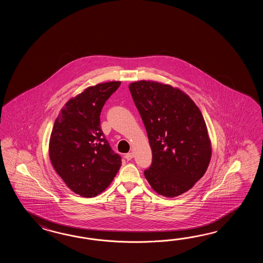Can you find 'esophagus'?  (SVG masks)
<instances>
[{"mask_svg": "<svg viewBox=\"0 0 263 263\" xmlns=\"http://www.w3.org/2000/svg\"><path fill=\"white\" fill-rule=\"evenodd\" d=\"M125 158H126V160H127V161H130V160L134 158V153H133V152L127 153V154L125 155Z\"/></svg>", "mask_w": 263, "mask_h": 263, "instance_id": "esophagus-1", "label": "esophagus"}]
</instances>
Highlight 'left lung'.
<instances>
[{
  "label": "left lung",
  "instance_id": "left-lung-1",
  "mask_svg": "<svg viewBox=\"0 0 263 263\" xmlns=\"http://www.w3.org/2000/svg\"><path fill=\"white\" fill-rule=\"evenodd\" d=\"M129 88L152 151L145 179L166 197L190 190L206 172L212 157L200 110L189 96L168 84L139 81Z\"/></svg>",
  "mask_w": 263,
  "mask_h": 263
}]
</instances>
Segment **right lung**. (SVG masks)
<instances>
[{"label": "right lung", "mask_w": 263, "mask_h": 263, "mask_svg": "<svg viewBox=\"0 0 263 263\" xmlns=\"http://www.w3.org/2000/svg\"><path fill=\"white\" fill-rule=\"evenodd\" d=\"M120 82L90 86L70 99L55 119L50 134V162L67 187L94 197L112 182L121 166L101 127L102 107Z\"/></svg>", "instance_id": "1"}]
</instances>
